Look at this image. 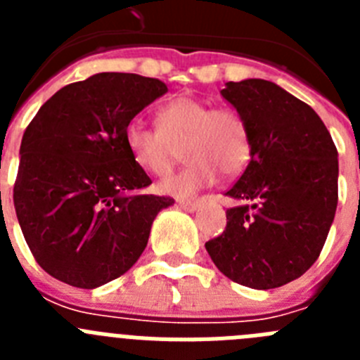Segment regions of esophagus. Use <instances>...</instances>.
Segmentation results:
<instances>
[{
  "mask_svg": "<svg viewBox=\"0 0 360 360\" xmlns=\"http://www.w3.org/2000/svg\"><path fill=\"white\" fill-rule=\"evenodd\" d=\"M178 205H180L182 209H186V211H191V212L198 209V202H195V200H180V202H178Z\"/></svg>",
  "mask_w": 360,
  "mask_h": 360,
  "instance_id": "34e87169",
  "label": "esophagus"
}]
</instances>
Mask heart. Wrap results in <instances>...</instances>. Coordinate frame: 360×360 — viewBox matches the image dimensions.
<instances>
[{"label":"heart","mask_w":360,"mask_h":360,"mask_svg":"<svg viewBox=\"0 0 360 360\" xmlns=\"http://www.w3.org/2000/svg\"><path fill=\"white\" fill-rule=\"evenodd\" d=\"M124 142L135 164L153 176L173 169L184 144L187 164L158 184L164 195L189 198L216 182L218 171L234 176L250 158V133L234 108L216 106L193 97H174L157 110V128L131 120Z\"/></svg>","instance_id":"b5f03b06"}]
</instances>
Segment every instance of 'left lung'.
<instances>
[{"label":"left lung","instance_id":"8db88e82","mask_svg":"<svg viewBox=\"0 0 360 360\" xmlns=\"http://www.w3.org/2000/svg\"><path fill=\"white\" fill-rule=\"evenodd\" d=\"M243 115L250 162L227 196V227L205 243L221 274L256 290L301 278L319 257L337 209L339 160L316 111L263 79L227 82Z\"/></svg>","mask_w":360,"mask_h":360}]
</instances>
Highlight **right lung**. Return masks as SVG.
Wrapping results in <instances>:
<instances>
[{
	"label": "right lung",
	"mask_w": 360,
	"mask_h": 360,
	"mask_svg": "<svg viewBox=\"0 0 360 360\" xmlns=\"http://www.w3.org/2000/svg\"><path fill=\"white\" fill-rule=\"evenodd\" d=\"M167 86L136 73L104 72L72 82L25 129L14 207L44 272L97 288L128 272L169 196L135 195L151 178L135 164L124 129Z\"/></svg>",
	"instance_id": "right-lung-1"
}]
</instances>
